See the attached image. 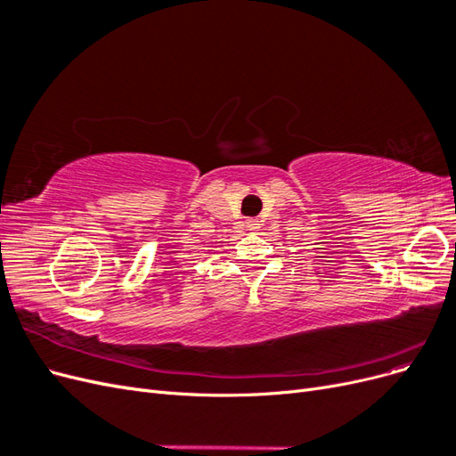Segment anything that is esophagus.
<instances>
[{"mask_svg": "<svg viewBox=\"0 0 456 456\" xmlns=\"http://www.w3.org/2000/svg\"><path fill=\"white\" fill-rule=\"evenodd\" d=\"M245 226H247V230H249V232H256V230L260 228V224H258V220H256V218L245 220Z\"/></svg>", "mask_w": 456, "mask_h": 456, "instance_id": "esophagus-1", "label": "esophagus"}]
</instances>
